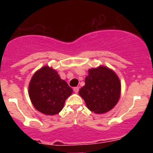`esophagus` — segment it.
Returning a JSON list of instances; mask_svg holds the SVG:
<instances>
[{
    "label": "esophagus",
    "instance_id": "esophagus-1",
    "mask_svg": "<svg viewBox=\"0 0 153 153\" xmlns=\"http://www.w3.org/2000/svg\"><path fill=\"white\" fill-rule=\"evenodd\" d=\"M79 87H78V86H76V87H74V93H77L78 92H79Z\"/></svg>",
    "mask_w": 153,
    "mask_h": 153
}]
</instances>
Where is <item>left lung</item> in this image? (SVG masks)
Masks as SVG:
<instances>
[{"mask_svg":"<svg viewBox=\"0 0 153 153\" xmlns=\"http://www.w3.org/2000/svg\"><path fill=\"white\" fill-rule=\"evenodd\" d=\"M85 85L79 94L90 111L105 113L111 110L120 97L121 84L116 73L108 67L100 66L88 70Z\"/></svg>","mask_w":153,"mask_h":153,"instance_id":"obj_1","label":"left lung"}]
</instances>
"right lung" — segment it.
<instances>
[{
  "label": "right lung",
  "mask_w": 153,
  "mask_h": 153,
  "mask_svg": "<svg viewBox=\"0 0 153 153\" xmlns=\"http://www.w3.org/2000/svg\"><path fill=\"white\" fill-rule=\"evenodd\" d=\"M72 93V88L67 82L48 66L37 70L29 83L28 93L31 102L39 112L45 115L52 116L60 113Z\"/></svg>",
  "instance_id": "add662e5"
}]
</instances>
